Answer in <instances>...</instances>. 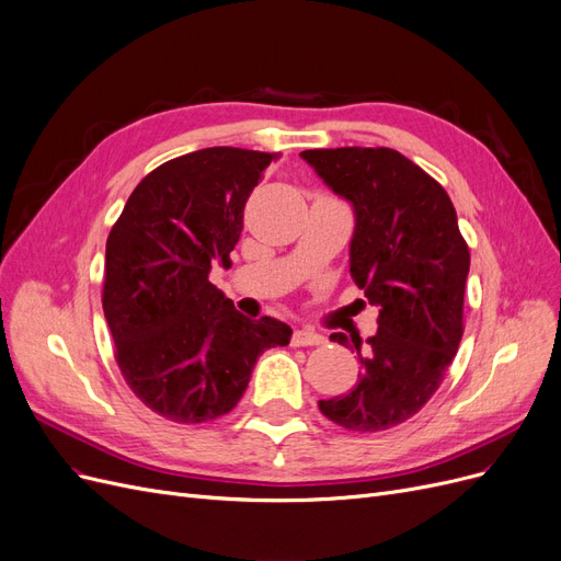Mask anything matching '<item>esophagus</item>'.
<instances>
[{
	"label": "esophagus",
	"instance_id": "esophagus-1",
	"mask_svg": "<svg viewBox=\"0 0 561 561\" xmlns=\"http://www.w3.org/2000/svg\"><path fill=\"white\" fill-rule=\"evenodd\" d=\"M327 342V337L310 331V329H302V331H296L294 337H291V345L294 347H314V345H323Z\"/></svg>",
	"mask_w": 561,
	"mask_h": 561
}]
</instances>
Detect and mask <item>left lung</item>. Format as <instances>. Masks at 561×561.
Here are the masks:
<instances>
[{
	"label": "left lung",
	"mask_w": 561,
	"mask_h": 561,
	"mask_svg": "<svg viewBox=\"0 0 561 561\" xmlns=\"http://www.w3.org/2000/svg\"><path fill=\"white\" fill-rule=\"evenodd\" d=\"M300 156L352 203L350 273L379 307L366 345L358 335H331L356 352L360 373L319 410L347 431H387L428 403L459 350L471 254L445 188L403 153L342 147Z\"/></svg>",
	"instance_id": "left-lung-1"
}]
</instances>
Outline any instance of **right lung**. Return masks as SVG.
I'll return each mask as SVG.
<instances>
[{
  "label": "right lung",
  "instance_id": "right-lung-1",
  "mask_svg": "<svg viewBox=\"0 0 561 561\" xmlns=\"http://www.w3.org/2000/svg\"><path fill=\"white\" fill-rule=\"evenodd\" d=\"M279 153L211 147L162 162L137 184L106 238L102 307L116 364L160 417L203 424L240 403L259 356L291 340L247 319L209 282L230 265L244 205Z\"/></svg>",
  "mask_w": 561,
  "mask_h": 561
}]
</instances>
